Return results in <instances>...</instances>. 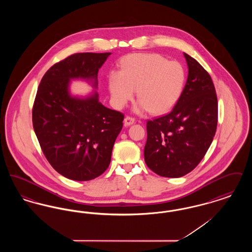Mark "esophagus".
<instances>
[{
	"label": "esophagus",
	"instance_id": "esophagus-1",
	"mask_svg": "<svg viewBox=\"0 0 252 252\" xmlns=\"http://www.w3.org/2000/svg\"><path fill=\"white\" fill-rule=\"evenodd\" d=\"M134 123H135V119H134L133 117L126 116V117L125 118V126H130V125L134 124Z\"/></svg>",
	"mask_w": 252,
	"mask_h": 252
}]
</instances>
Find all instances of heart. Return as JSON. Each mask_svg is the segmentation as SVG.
<instances>
[{"instance_id": "b5f03b06", "label": "heart", "mask_w": 252, "mask_h": 252, "mask_svg": "<svg viewBox=\"0 0 252 252\" xmlns=\"http://www.w3.org/2000/svg\"><path fill=\"white\" fill-rule=\"evenodd\" d=\"M186 84V70L176 60L158 54H131L120 63V72H111L108 88L114 107L122 108L136 91L140 100L135 111L163 114L179 102Z\"/></svg>"}]
</instances>
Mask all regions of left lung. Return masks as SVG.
Instances as JSON below:
<instances>
[{
  "label": "left lung",
  "mask_w": 252,
  "mask_h": 252,
  "mask_svg": "<svg viewBox=\"0 0 252 252\" xmlns=\"http://www.w3.org/2000/svg\"><path fill=\"white\" fill-rule=\"evenodd\" d=\"M188 78L179 102L170 113L146 123V165L157 175L180 178L203 158L216 135L218 104L208 72L184 53Z\"/></svg>",
  "instance_id": "left-lung-1"
}]
</instances>
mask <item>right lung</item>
I'll list each match as a JSON object with an SVG mask.
<instances>
[{
    "mask_svg": "<svg viewBox=\"0 0 252 252\" xmlns=\"http://www.w3.org/2000/svg\"><path fill=\"white\" fill-rule=\"evenodd\" d=\"M111 53H78L53 65L37 88L33 127L49 163L63 177L85 181L108 167L112 148L123 127L124 114L106 108L94 93L72 97L71 79L97 87V73Z\"/></svg>",
    "mask_w": 252,
    "mask_h": 252,
    "instance_id": "1",
    "label": "right lung"
}]
</instances>
